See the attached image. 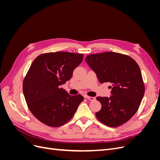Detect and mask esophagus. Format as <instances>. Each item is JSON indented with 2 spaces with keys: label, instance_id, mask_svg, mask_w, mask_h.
Masks as SVG:
<instances>
[{
  "label": "esophagus",
  "instance_id": "1",
  "mask_svg": "<svg viewBox=\"0 0 160 160\" xmlns=\"http://www.w3.org/2000/svg\"><path fill=\"white\" fill-rule=\"evenodd\" d=\"M85 98L88 99L89 101H94L95 99V98H93V97H89V96H85Z\"/></svg>",
  "mask_w": 160,
  "mask_h": 160
}]
</instances>
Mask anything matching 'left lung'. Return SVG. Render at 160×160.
<instances>
[{
	"instance_id": "obj_1",
	"label": "left lung",
	"mask_w": 160,
	"mask_h": 160,
	"mask_svg": "<svg viewBox=\"0 0 160 160\" xmlns=\"http://www.w3.org/2000/svg\"><path fill=\"white\" fill-rule=\"evenodd\" d=\"M85 61L101 83H112L111 95L98 97L101 109L96 113L100 122L109 127L120 126L137 112L145 93L141 70L132 57L105 52L87 56Z\"/></svg>"
}]
</instances>
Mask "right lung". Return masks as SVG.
I'll return each instance as SVG.
<instances>
[{
    "label": "right lung",
    "instance_id": "right-lung-1",
    "mask_svg": "<svg viewBox=\"0 0 160 160\" xmlns=\"http://www.w3.org/2000/svg\"><path fill=\"white\" fill-rule=\"evenodd\" d=\"M84 55L68 52H47L33 61L24 79L22 90L28 109L48 126L63 125L73 117L84 98L71 96L61 88L70 80Z\"/></svg>",
    "mask_w": 160,
    "mask_h": 160
}]
</instances>
